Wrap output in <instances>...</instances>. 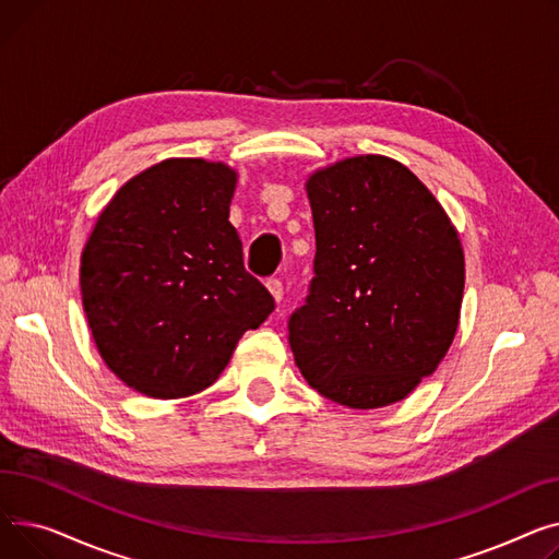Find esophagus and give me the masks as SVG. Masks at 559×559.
Instances as JSON below:
<instances>
[{
	"label": "esophagus",
	"mask_w": 559,
	"mask_h": 559,
	"mask_svg": "<svg viewBox=\"0 0 559 559\" xmlns=\"http://www.w3.org/2000/svg\"><path fill=\"white\" fill-rule=\"evenodd\" d=\"M266 288L271 290V295H273V300H275V302H280V300H282L284 286H282V282H280V280H275V277H273V280H269V282H266Z\"/></svg>",
	"instance_id": "obj_1"
}]
</instances>
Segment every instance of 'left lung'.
Returning a JSON list of instances; mask_svg holds the SVG:
<instances>
[{"instance_id": "1", "label": "left lung", "mask_w": 559, "mask_h": 559, "mask_svg": "<svg viewBox=\"0 0 559 559\" xmlns=\"http://www.w3.org/2000/svg\"><path fill=\"white\" fill-rule=\"evenodd\" d=\"M305 189L316 277L288 320L295 366L341 406L402 402L436 372L461 320L457 229L426 185L385 155L338 159Z\"/></svg>"}]
</instances>
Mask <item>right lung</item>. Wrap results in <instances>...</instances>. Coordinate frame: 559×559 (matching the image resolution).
<instances>
[{
	"label": "right lung",
	"mask_w": 559,
	"mask_h": 559,
	"mask_svg": "<svg viewBox=\"0 0 559 559\" xmlns=\"http://www.w3.org/2000/svg\"><path fill=\"white\" fill-rule=\"evenodd\" d=\"M237 180L223 162L162 159L119 187L87 237L81 295L94 345L146 397L212 385L275 309L227 221Z\"/></svg>",
	"instance_id": "obj_1"
}]
</instances>
